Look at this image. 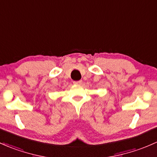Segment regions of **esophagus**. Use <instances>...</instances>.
Wrapping results in <instances>:
<instances>
[{
    "mask_svg": "<svg viewBox=\"0 0 157 157\" xmlns=\"http://www.w3.org/2000/svg\"><path fill=\"white\" fill-rule=\"evenodd\" d=\"M74 84H75V85H82V80H79V81H75V82H74Z\"/></svg>",
    "mask_w": 157,
    "mask_h": 157,
    "instance_id": "esophagus-1",
    "label": "esophagus"
}]
</instances>
